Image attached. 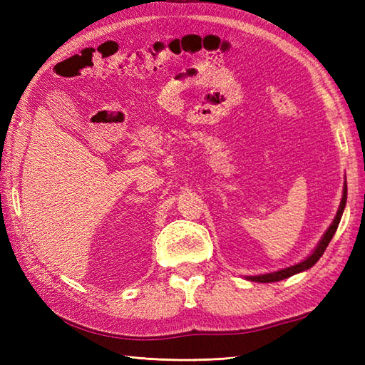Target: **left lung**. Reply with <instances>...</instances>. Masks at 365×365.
<instances>
[{"label": "left lung", "instance_id": "8db88e82", "mask_svg": "<svg viewBox=\"0 0 365 365\" xmlns=\"http://www.w3.org/2000/svg\"><path fill=\"white\" fill-rule=\"evenodd\" d=\"M345 204H346V185H345V188H344V197H342V202H340L339 212H337V215H336L334 221H332L329 229L327 230V234L323 235L320 245L315 247V251H314L311 255H309V257H307L304 262L298 263V265H293V267H289V268H285V269H281V271H276V273L262 274V276H250L247 279H250V281H254V282H276V281H282V279H287V277H290V276H293V274L301 273V271H304V269H309L311 267H314L315 263L320 260L323 252L327 251V247H328L329 242L332 240V237H334L336 230H337V227H339L340 218H342Z\"/></svg>", "mask_w": 365, "mask_h": 365}]
</instances>
